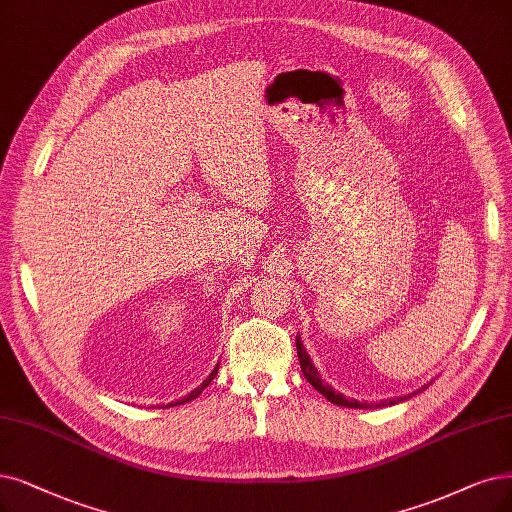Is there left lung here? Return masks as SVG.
<instances>
[{"mask_svg":"<svg viewBox=\"0 0 512 512\" xmlns=\"http://www.w3.org/2000/svg\"><path fill=\"white\" fill-rule=\"evenodd\" d=\"M296 351H298V361H300V370H302V374H304V378L309 380L317 391L330 401V403H334V405H342V407H355V410H365V407H384V405H395L397 401H405V399H410V395L407 397H401V399H388V401H380V403H376V405H370V403H359V401H355V399H346L344 395H340V393H336L334 388L330 386V384H325L321 378H319V372L315 370V365H313V361H311V357H309V353L304 351V346H302V340H300V336H296ZM426 386H422V391H424ZM416 395V393H414Z\"/></svg>","mask_w":512,"mask_h":512,"instance_id":"left-lung-1","label":"left lung"}]
</instances>
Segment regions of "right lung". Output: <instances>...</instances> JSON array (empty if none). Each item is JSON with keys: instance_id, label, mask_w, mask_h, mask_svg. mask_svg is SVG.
I'll return each mask as SVG.
<instances>
[{"instance_id": "obj_1", "label": "right lung", "mask_w": 512, "mask_h": 512, "mask_svg": "<svg viewBox=\"0 0 512 512\" xmlns=\"http://www.w3.org/2000/svg\"><path fill=\"white\" fill-rule=\"evenodd\" d=\"M216 374H218V365H216V370H214V372H212V374H210V376H208L206 380H203V384H199V386L195 388V391H193V393H189V395H187L185 399H180V401H176L174 405H182V403H187V401H193V399H197V397H199V395L203 393V388H206V386H208V384H210V382L214 380V376H216ZM170 405H172V403H170Z\"/></svg>"}]
</instances>
